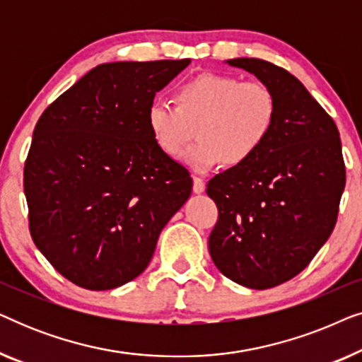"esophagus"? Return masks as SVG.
I'll use <instances>...</instances> for the list:
<instances>
[{"instance_id": "esophagus-1", "label": "esophagus", "mask_w": 362, "mask_h": 362, "mask_svg": "<svg viewBox=\"0 0 362 362\" xmlns=\"http://www.w3.org/2000/svg\"><path fill=\"white\" fill-rule=\"evenodd\" d=\"M204 189H206L204 180H201V177L197 176L192 177V191H194L196 194H201V192H204Z\"/></svg>"}]
</instances>
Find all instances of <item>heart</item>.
<instances>
[{"label":"heart","instance_id":"b5f03b06","mask_svg":"<svg viewBox=\"0 0 362 362\" xmlns=\"http://www.w3.org/2000/svg\"><path fill=\"white\" fill-rule=\"evenodd\" d=\"M176 103L156 98L148 105L146 123L156 146L180 156L197 133L199 141L185 160L206 173L221 165L242 166L269 140L279 103L262 81H242L227 74H202L176 88Z\"/></svg>","mask_w":362,"mask_h":362}]
</instances>
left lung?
<instances>
[{
	"label": "left lung",
	"instance_id": "8db88e82",
	"mask_svg": "<svg viewBox=\"0 0 362 362\" xmlns=\"http://www.w3.org/2000/svg\"><path fill=\"white\" fill-rule=\"evenodd\" d=\"M229 64L265 82L279 110L264 148L207 182L219 211L207 244L227 279L265 290L298 275L328 240L346 168L338 127L298 78L262 59Z\"/></svg>",
	"mask_w": 362,
	"mask_h": 362
}]
</instances>
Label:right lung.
I'll list each match as a JSON object with an SVG mask.
<instances>
[{"mask_svg":"<svg viewBox=\"0 0 362 362\" xmlns=\"http://www.w3.org/2000/svg\"><path fill=\"white\" fill-rule=\"evenodd\" d=\"M189 62L100 64L39 117L24 163L29 232L77 286L136 279L189 197V171L156 146L146 123L155 93Z\"/></svg>","mask_w":362,"mask_h":362,"instance_id":"1","label":"right lung"}]
</instances>
